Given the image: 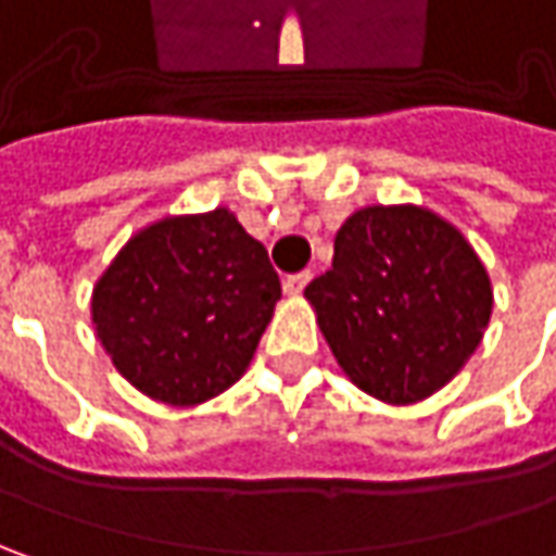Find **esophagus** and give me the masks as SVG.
Listing matches in <instances>:
<instances>
[{"mask_svg": "<svg viewBox=\"0 0 556 556\" xmlns=\"http://www.w3.org/2000/svg\"><path fill=\"white\" fill-rule=\"evenodd\" d=\"M306 285H309V271H300V275H288V278H285V293H288V296H300Z\"/></svg>", "mask_w": 556, "mask_h": 556, "instance_id": "1", "label": "esophagus"}]
</instances>
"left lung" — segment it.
Here are the masks:
<instances>
[{
  "mask_svg": "<svg viewBox=\"0 0 556 556\" xmlns=\"http://www.w3.org/2000/svg\"><path fill=\"white\" fill-rule=\"evenodd\" d=\"M306 300L343 374L387 405L442 390L477 353L495 303L470 241L417 203L355 210Z\"/></svg>",
  "mask_w": 556,
  "mask_h": 556,
  "instance_id": "left-lung-1",
  "label": "left lung"
}]
</instances>
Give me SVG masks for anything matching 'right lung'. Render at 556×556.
Here are the masks:
<instances>
[{"label":"right lung","instance_id":"1","mask_svg":"<svg viewBox=\"0 0 556 556\" xmlns=\"http://www.w3.org/2000/svg\"><path fill=\"white\" fill-rule=\"evenodd\" d=\"M281 300L266 247L228 206L139 228L92 288L104 353L139 393L191 408L244 377Z\"/></svg>","mask_w":556,"mask_h":556}]
</instances>
